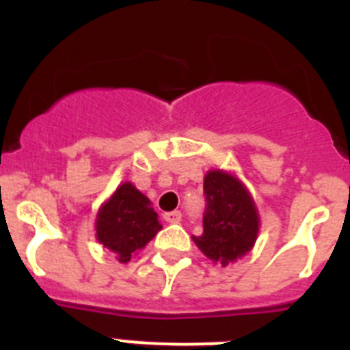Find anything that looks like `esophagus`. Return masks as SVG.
<instances>
[{"label": "esophagus", "mask_w": 350, "mask_h": 350, "mask_svg": "<svg viewBox=\"0 0 350 350\" xmlns=\"http://www.w3.org/2000/svg\"><path fill=\"white\" fill-rule=\"evenodd\" d=\"M180 219H182L180 210H173V212L165 213V221L170 222V224H177V222H180Z\"/></svg>", "instance_id": "34e87169"}]
</instances>
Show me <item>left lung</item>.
<instances>
[{
  "label": "left lung",
  "mask_w": 350,
  "mask_h": 350,
  "mask_svg": "<svg viewBox=\"0 0 350 350\" xmlns=\"http://www.w3.org/2000/svg\"><path fill=\"white\" fill-rule=\"evenodd\" d=\"M203 189V233L193 240L206 258L228 267L254 247L259 233L258 206L245 184L224 170L206 172Z\"/></svg>",
  "instance_id": "obj_1"
}]
</instances>
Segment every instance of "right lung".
Returning <instances> with one entry per match:
<instances>
[{
	"label": "right lung",
	"mask_w": 350,
	"mask_h": 350,
	"mask_svg": "<svg viewBox=\"0 0 350 350\" xmlns=\"http://www.w3.org/2000/svg\"><path fill=\"white\" fill-rule=\"evenodd\" d=\"M96 240L128 262L163 230L152 203L131 182L120 184L96 213Z\"/></svg>",
	"instance_id": "right-lung-1"
}]
</instances>
